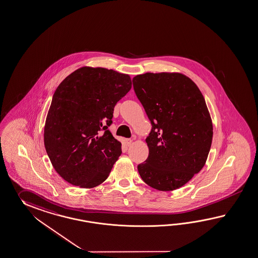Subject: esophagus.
<instances>
[{
  "label": "esophagus",
  "instance_id": "34e87169",
  "mask_svg": "<svg viewBox=\"0 0 258 258\" xmlns=\"http://www.w3.org/2000/svg\"><path fill=\"white\" fill-rule=\"evenodd\" d=\"M125 143H126V145H127V146H130V145L132 144V139H126V140H125Z\"/></svg>",
  "mask_w": 258,
  "mask_h": 258
}]
</instances>
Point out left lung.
Listing matches in <instances>:
<instances>
[{"label":"left lung","mask_w":258,"mask_h":258,"mask_svg":"<svg viewBox=\"0 0 258 258\" xmlns=\"http://www.w3.org/2000/svg\"><path fill=\"white\" fill-rule=\"evenodd\" d=\"M132 82L152 125L140 176L157 190L180 188L201 171L211 149L214 127L204 97L181 73H146Z\"/></svg>","instance_id":"obj_1"}]
</instances>
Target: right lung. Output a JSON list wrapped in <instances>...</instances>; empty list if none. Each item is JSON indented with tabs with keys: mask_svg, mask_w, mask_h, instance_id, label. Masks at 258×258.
<instances>
[{
	"mask_svg": "<svg viewBox=\"0 0 258 258\" xmlns=\"http://www.w3.org/2000/svg\"><path fill=\"white\" fill-rule=\"evenodd\" d=\"M132 88L131 76L84 66L58 85L46 115L44 147L62 179L81 188L104 182L121 155L108 126L113 108Z\"/></svg>",
	"mask_w": 258,
	"mask_h": 258,
	"instance_id": "1",
	"label": "right lung"
}]
</instances>
